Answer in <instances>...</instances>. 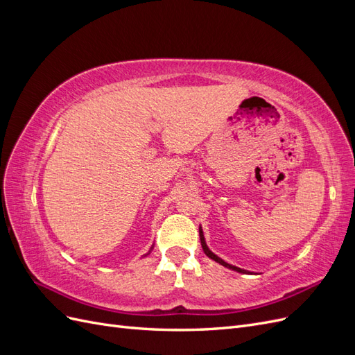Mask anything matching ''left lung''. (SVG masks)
<instances>
[{
  "instance_id": "left-lung-1",
  "label": "left lung",
  "mask_w": 355,
  "mask_h": 355,
  "mask_svg": "<svg viewBox=\"0 0 355 355\" xmlns=\"http://www.w3.org/2000/svg\"><path fill=\"white\" fill-rule=\"evenodd\" d=\"M200 240H201V245H202V250H204V253H206L210 259H213L214 262H218V263H220V265H223V266H227V268H230V270H234V271H237V272H243V274H245L247 271L245 270H241V268H237V266H234V265H230V263H227V262H223L220 257H218L216 254L214 253H211L210 250H209V247H207V244H206V241H204V235H202V231L200 230Z\"/></svg>"
}]
</instances>
